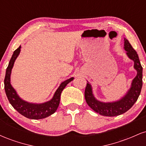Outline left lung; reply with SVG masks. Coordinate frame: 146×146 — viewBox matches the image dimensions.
Instances as JSON below:
<instances>
[{"label": "left lung", "instance_id": "1", "mask_svg": "<svg viewBox=\"0 0 146 146\" xmlns=\"http://www.w3.org/2000/svg\"><path fill=\"white\" fill-rule=\"evenodd\" d=\"M124 49L126 51L128 58L134 61V68L137 71V76L132 80L131 87L124 97L117 102L107 103L100 102L97 100L93 95L91 85L88 82L86 84L84 97L87 104L94 111L103 116L115 117L125 113L135 104L141 93L143 84V68L136 51L132 48V45L125 38H124Z\"/></svg>", "mask_w": 146, "mask_h": 146}]
</instances>
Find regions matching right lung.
Here are the masks:
<instances>
[{
    "mask_svg": "<svg viewBox=\"0 0 146 146\" xmlns=\"http://www.w3.org/2000/svg\"><path fill=\"white\" fill-rule=\"evenodd\" d=\"M21 46H20L17 49L14 51L12 57L11 58L6 69L5 77L4 80L5 90L6 95L9 103L14 107V109H16L18 113L24 117L29 119H40L45 118L54 113L58 109L62 91L66 85L73 80V78L68 79L62 82L55 93L53 98L50 101L42 104H32L24 101L18 96L16 91L10 83V75H11V69L14 66L15 60L21 52Z\"/></svg>",
    "mask_w": 146,
    "mask_h": 146,
    "instance_id": "add662e5",
    "label": "right lung"
}]
</instances>
